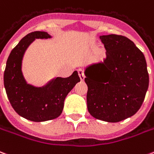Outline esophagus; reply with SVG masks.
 Wrapping results in <instances>:
<instances>
[{
    "mask_svg": "<svg viewBox=\"0 0 154 154\" xmlns=\"http://www.w3.org/2000/svg\"><path fill=\"white\" fill-rule=\"evenodd\" d=\"M77 72H78V74H79V77L81 78L82 81L85 79V73H84V70L82 69H77Z\"/></svg>",
    "mask_w": 154,
    "mask_h": 154,
    "instance_id": "1",
    "label": "esophagus"
}]
</instances>
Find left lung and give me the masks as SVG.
I'll return each instance as SVG.
<instances>
[{"label": "left lung", "mask_w": 154, "mask_h": 154, "mask_svg": "<svg viewBox=\"0 0 154 154\" xmlns=\"http://www.w3.org/2000/svg\"><path fill=\"white\" fill-rule=\"evenodd\" d=\"M106 50L103 63L85 69L86 101L95 119L116 123L131 117L142 105L149 87L145 56L125 36H100Z\"/></svg>", "instance_id": "left-lung-1"}]
</instances>
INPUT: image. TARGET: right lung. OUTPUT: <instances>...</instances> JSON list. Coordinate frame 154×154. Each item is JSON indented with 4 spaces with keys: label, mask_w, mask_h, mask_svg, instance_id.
<instances>
[{
    "label": "right lung",
    "mask_w": 154,
    "mask_h": 154,
    "mask_svg": "<svg viewBox=\"0 0 154 154\" xmlns=\"http://www.w3.org/2000/svg\"><path fill=\"white\" fill-rule=\"evenodd\" d=\"M45 31H34L22 38L9 54L4 72V85L9 103L19 116L30 121L43 122L60 116L64 102L80 77L77 71L70 77H56L42 88L26 82L22 72V60L28 46L35 38H48Z\"/></svg>",
    "instance_id": "right-lung-1"
}]
</instances>
